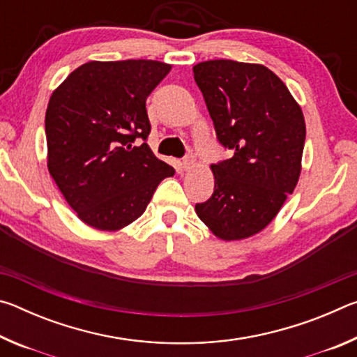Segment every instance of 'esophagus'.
Here are the masks:
<instances>
[{
    "label": "esophagus",
    "instance_id": "34e87169",
    "mask_svg": "<svg viewBox=\"0 0 357 357\" xmlns=\"http://www.w3.org/2000/svg\"><path fill=\"white\" fill-rule=\"evenodd\" d=\"M181 165H183V168L185 172H189V170H192L193 167L197 165V160H195V157H193L192 154H189V155H185L184 159H183V162H181Z\"/></svg>",
    "mask_w": 357,
    "mask_h": 357
}]
</instances>
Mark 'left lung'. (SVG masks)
Masks as SVG:
<instances>
[{
  "label": "left lung",
  "mask_w": 357,
  "mask_h": 357,
  "mask_svg": "<svg viewBox=\"0 0 357 357\" xmlns=\"http://www.w3.org/2000/svg\"><path fill=\"white\" fill-rule=\"evenodd\" d=\"M217 140L231 149L211 165L214 193L197 203L217 238L239 241L273 222L301 174L305 121L279 77L261 64L211 59L193 66Z\"/></svg>",
  "instance_id": "obj_1"
}]
</instances>
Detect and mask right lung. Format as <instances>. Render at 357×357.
<instances>
[{"label":"right lung","instance_id":"add662e5","mask_svg":"<svg viewBox=\"0 0 357 357\" xmlns=\"http://www.w3.org/2000/svg\"><path fill=\"white\" fill-rule=\"evenodd\" d=\"M170 69L153 59L89 61L48 100V172L86 225L104 231L128 227L160 181L174 174L146 143V99ZM137 137L145 142L140 147Z\"/></svg>","mask_w":357,"mask_h":357}]
</instances>
